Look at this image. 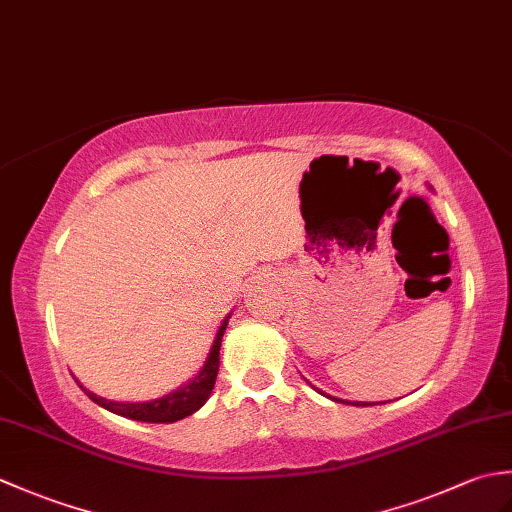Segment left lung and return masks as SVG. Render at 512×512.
I'll list each match as a JSON object with an SVG mask.
<instances>
[{
  "label": "left lung",
  "instance_id": "obj_1",
  "mask_svg": "<svg viewBox=\"0 0 512 512\" xmlns=\"http://www.w3.org/2000/svg\"><path fill=\"white\" fill-rule=\"evenodd\" d=\"M431 189V187H429ZM314 389H317V387H314ZM319 391V394H323V391L321 389H317ZM325 396V394H323ZM330 400H339V402H345V405H356V407H365V405H369V402H350V400H341V398H332V396H328Z\"/></svg>",
  "mask_w": 512,
  "mask_h": 512
}]
</instances>
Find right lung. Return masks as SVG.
<instances>
[{"instance_id": "obj_1", "label": "right lung", "mask_w": 512, "mask_h": 512, "mask_svg": "<svg viewBox=\"0 0 512 512\" xmlns=\"http://www.w3.org/2000/svg\"><path fill=\"white\" fill-rule=\"evenodd\" d=\"M233 312H228V317L222 321L220 330L215 334V341L211 345V352L206 356L204 365L200 367V372L195 374L187 383L180 385L178 389L169 391V394L147 400V402H118V400H107L103 396H96L94 391L85 389L79 380V387L88 394L96 405L118 413V416L129 418V420H138V422H178L182 418L191 416V413L198 411L206 400H209L211 391L215 387V378H217V369H220V347H222V336L226 332L228 319H231Z\"/></svg>"}]
</instances>
